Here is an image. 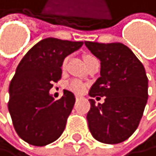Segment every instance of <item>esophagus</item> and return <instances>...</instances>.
Returning <instances> with one entry per match:
<instances>
[{"instance_id":"1","label":"esophagus","mask_w":156,"mask_h":156,"mask_svg":"<svg viewBox=\"0 0 156 156\" xmlns=\"http://www.w3.org/2000/svg\"><path fill=\"white\" fill-rule=\"evenodd\" d=\"M75 98H76V100H79V99H81V98H82V96H81V95H78V94H77V95L75 96Z\"/></svg>"}]
</instances>
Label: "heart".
<instances>
[{
  "label": "heart",
  "instance_id": "obj_1",
  "mask_svg": "<svg viewBox=\"0 0 156 156\" xmlns=\"http://www.w3.org/2000/svg\"><path fill=\"white\" fill-rule=\"evenodd\" d=\"M91 58H94V57L91 56V55H87L85 57V61L89 60V59H91ZM67 60H68V59L66 58L65 60L63 61V64H62V67H63V69H65V67H66ZM66 88H67L68 90L73 91L75 93H83L86 90V88H87V85H86L84 82H82L80 80L73 79V80H70V81H68L67 83H66Z\"/></svg>",
  "mask_w": 156,
  "mask_h": 156
}]
</instances>
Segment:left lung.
Returning a JSON list of instances; mask_svg holds the SVG:
<instances>
[{
	"instance_id": "8db88e82",
	"label": "left lung",
	"mask_w": 156,
	"mask_h": 156,
	"mask_svg": "<svg viewBox=\"0 0 156 156\" xmlns=\"http://www.w3.org/2000/svg\"><path fill=\"white\" fill-rule=\"evenodd\" d=\"M100 60V77L89 91L91 97H104L96 104L89 99L88 127L96 140L107 144L124 141L138 127L148 98L145 69L130 49L121 43L85 41Z\"/></svg>"
}]
</instances>
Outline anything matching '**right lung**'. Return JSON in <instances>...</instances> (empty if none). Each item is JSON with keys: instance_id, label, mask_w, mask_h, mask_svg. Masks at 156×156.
<instances>
[{"instance_id": "1", "label": "right lung", "mask_w": 156, "mask_h": 156, "mask_svg": "<svg viewBox=\"0 0 156 156\" xmlns=\"http://www.w3.org/2000/svg\"><path fill=\"white\" fill-rule=\"evenodd\" d=\"M83 42L46 38L32 47L19 63L10 83L8 108L20 137L35 146H44L63 133L75 104L72 92L55 100L53 82L61 79L62 64Z\"/></svg>"}]
</instances>
